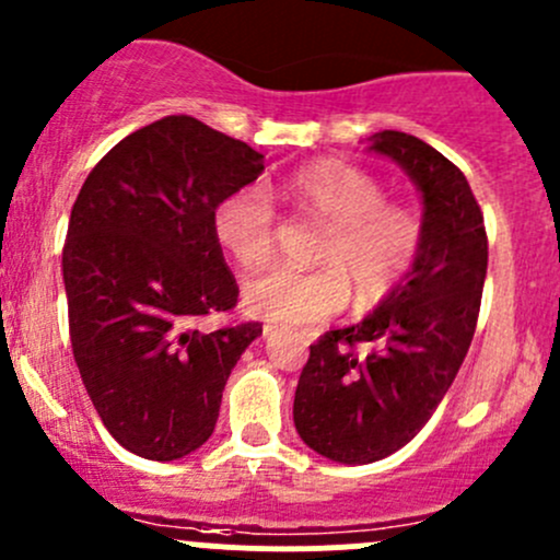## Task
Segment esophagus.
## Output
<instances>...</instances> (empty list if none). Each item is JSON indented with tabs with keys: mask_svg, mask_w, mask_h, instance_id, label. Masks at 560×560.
Returning a JSON list of instances; mask_svg holds the SVG:
<instances>
[{
	"mask_svg": "<svg viewBox=\"0 0 560 560\" xmlns=\"http://www.w3.org/2000/svg\"><path fill=\"white\" fill-rule=\"evenodd\" d=\"M262 332H265V336H273V332H279V327H276V325H265Z\"/></svg>",
	"mask_w": 560,
	"mask_h": 560,
	"instance_id": "esophagus-1",
	"label": "esophagus"
}]
</instances>
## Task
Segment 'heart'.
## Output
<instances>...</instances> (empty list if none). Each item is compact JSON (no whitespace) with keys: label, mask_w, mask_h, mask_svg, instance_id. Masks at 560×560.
<instances>
[{"label":"heart","mask_w":560,"mask_h":560,"mask_svg":"<svg viewBox=\"0 0 560 560\" xmlns=\"http://www.w3.org/2000/svg\"><path fill=\"white\" fill-rule=\"evenodd\" d=\"M281 195L301 217L322 224L314 270L270 268L244 284L248 314L287 325H314L354 303L376 306L415 270L422 222L411 208L385 200V186L360 167L322 160L301 167ZM213 235L244 268L276 252V208L259 186H241L213 208Z\"/></svg>","instance_id":"obj_1"}]
</instances>
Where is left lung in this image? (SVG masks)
Listing matches in <instances>:
<instances>
[{"label":"left lung","mask_w":560,"mask_h":560,"mask_svg":"<svg viewBox=\"0 0 560 560\" xmlns=\"http://www.w3.org/2000/svg\"><path fill=\"white\" fill-rule=\"evenodd\" d=\"M422 195V252L409 279L358 325L312 343L295 389L303 442L336 463L382 460L420 433L471 347L488 273L482 211L463 175L415 135H371ZM370 347L357 352V343Z\"/></svg>","instance_id":"obj_1"}]
</instances>
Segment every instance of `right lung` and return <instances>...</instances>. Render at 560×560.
I'll use <instances>...</instances> for the list:
<instances>
[{"instance_id":"obj_1","label":"right lung","mask_w":560,"mask_h":560,"mask_svg":"<svg viewBox=\"0 0 560 560\" xmlns=\"http://www.w3.org/2000/svg\"><path fill=\"white\" fill-rule=\"evenodd\" d=\"M265 156L191 116H165L97 162L70 213V341L110 436L149 460H178L217 428L230 371L259 322L202 330L238 284L213 235L222 197L257 180Z\"/></svg>"}]
</instances>
